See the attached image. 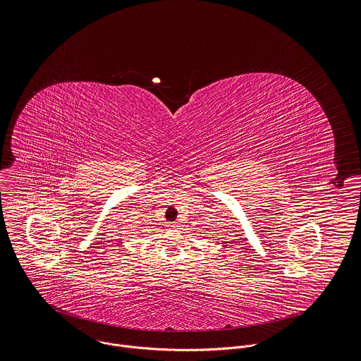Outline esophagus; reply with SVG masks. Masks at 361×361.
Instances as JSON below:
<instances>
[{
	"mask_svg": "<svg viewBox=\"0 0 361 361\" xmlns=\"http://www.w3.org/2000/svg\"><path fill=\"white\" fill-rule=\"evenodd\" d=\"M169 227H171V228H173V230H176V228H179V224H178V223H171V224H169Z\"/></svg>",
	"mask_w": 361,
	"mask_h": 361,
	"instance_id": "1",
	"label": "esophagus"
}]
</instances>
